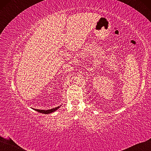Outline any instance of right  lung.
Instances as JSON below:
<instances>
[{"mask_svg": "<svg viewBox=\"0 0 151 151\" xmlns=\"http://www.w3.org/2000/svg\"><path fill=\"white\" fill-rule=\"evenodd\" d=\"M60 106H58V107H56V108H52V109H50V110H38V109H33V110H35V111H38V112H40V113H44V114H50V113H52V112H54V111H55L56 110H57L58 108H60Z\"/></svg>", "mask_w": 151, "mask_h": 151, "instance_id": "right-lung-1", "label": "right lung"}]
</instances>
